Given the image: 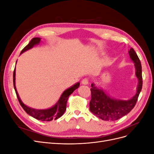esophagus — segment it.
<instances>
[{"label": "esophagus", "mask_w": 154, "mask_h": 154, "mask_svg": "<svg viewBox=\"0 0 154 154\" xmlns=\"http://www.w3.org/2000/svg\"><path fill=\"white\" fill-rule=\"evenodd\" d=\"M82 85H87L88 84V80L87 78H84L83 79L82 81Z\"/></svg>", "instance_id": "1"}]
</instances>
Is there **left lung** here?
<instances>
[{
	"label": "left lung",
	"instance_id": "left-lung-1",
	"mask_svg": "<svg viewBox=\"0 0 154 154\" xmlns=\"http://www.w3.org/2000/svg\"><path fill=\"white\" fill-rule=\"evenodd\" d=\"M130 57L135 63L136 76L138 79L136 94L128 100L114 99L107 95L101 89L91 84V100L89 103L91 112L97 118L104 121H116L128 114L136 104L142 89V67L140 60L133 48L128 51Z\"/></svg>",
	"mask_w": 154,
	"mask_h": 154
}]
</instances>
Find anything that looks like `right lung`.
I'll list each match as a JSON object with an SVG mask.
<instances>
[{
    "label": "right lung",
    "mask_w": 154,
    "mask_h": 154,
    "mask_svg": "<svg viewBox=\"0 0 154 154\" xmlns=\"http://www.w3.org/2000/svg\"><path fill=\"white\" fill-rule=\"evenodd\" d=\"M40 38L36 37V38H32L29 42V43L22 50L20 54L25 52V51L31 49L34 45L38 44L40 43ZM13 85L18 101H19V103L23 109L26 111V112H27L29 115H30L32 117H33L36 119L44 121V122H50V121H52L53 119L55 120L58 119L64 114L65 111L66 110L67 102L69 98V96L72 94L74 91H75L76 88L79 87V86H80V83L78 82L71 87L67 88V90H66L62 93V96H60V99L57 103H56L53 106L51 107V108L44 110L31 109L30 107L27 106L23 103V102L21 101L19 96H18L15 87V69H14L13 71Z\"/></svg>",
    "instance_id": "1"
}]
</instances>
